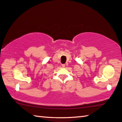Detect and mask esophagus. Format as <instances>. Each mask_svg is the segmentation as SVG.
Segmentation results:
<instances>
[{
	"label": "esophagus",
	"mask_w": 122,
	"mask_h": 122,
	"mask_svg": "<svg viewBox=\"0 0 122 122\" xmlns=\"http://www.w3.org/2000/svg\"><path fill=\"white\" fill-rule=\"evenodd\" d=\"M62 67H65V64H62Z\"/></svg>",
	"instance_id": "obj_1"
}]
</instances>
